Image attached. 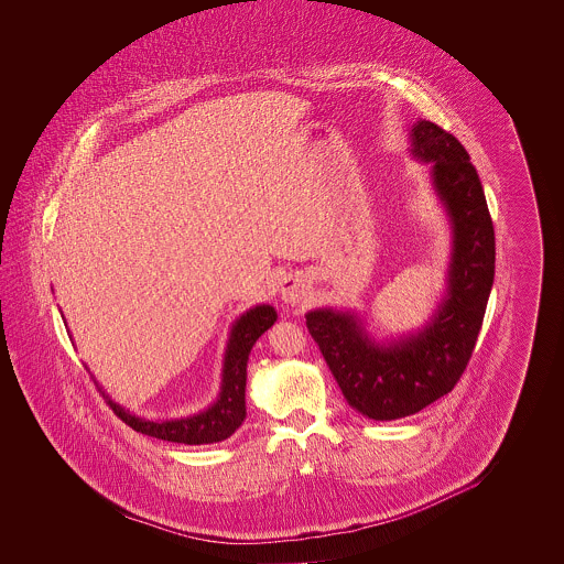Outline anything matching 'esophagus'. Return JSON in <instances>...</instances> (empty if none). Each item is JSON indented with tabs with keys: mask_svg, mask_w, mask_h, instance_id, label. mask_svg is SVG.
Returning <instances> with one entry per match:
<instances>
[{
	"mask_svg": "<svg viewBox=\"0 0 564 564\" xmlns=\"http://www.w3.org/2000/svg\"><path fill=\"white\" fill-rule=\"evenodd\" d=\"M308 293V282L304 275L300 273H291L282 280L280 284V297L284 304H291V306H297Z\"/></svg>",
	"mask_w": 564,
	"mask_h": 564,
	"instance_id": "esophagus-1",
	"label": "esophagus"
}]
</instances>
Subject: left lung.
I'll use <instances>...</instances> for the list:
<instances>
[{
  "instance_id": "8db88e82",
  "label": "left lung",
  "mask_w": 564,
  "mask_h": 564,
  "mask_svg": "<svg viewBox=\"0 0 564 564\" xmlns=\"http://www.w3.org/2000/svg\"><path fill=\"white\" fill-rule=\"evenodd\" d=\"M410 154L430 164L452 251L445 291L430 319L402 336L376 338L356 311L315 308L306 325L347 403L393 421L447 395L460 380L482 327L495 278V232L482 182L456 137L432 121L410 128Z\"/></svg>"
}]
</instances>
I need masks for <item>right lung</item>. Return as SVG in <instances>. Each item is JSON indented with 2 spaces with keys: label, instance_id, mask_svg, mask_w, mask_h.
Returning a JSON list of instances; mask_svg holds the SVG:
<instances>
[{
  "label": "right lung",
  "instance_id": "right-lung-1",
  "mask_svg": "<svg viewBox=\"0 0 564 564\" xmlns=\"http://www.w3.org/2000/svg\"><path fill=\"white\" fill-rule=\"evenodd\" d=\"M278 313L269 304H258L249 311H245L237 322L230 327L226 354H224V371H221V389L217 400L208 408L180 419H143L139 414H132L123 405L112 402L108 393L99 387V391L106 395L115 414L126 421L132 430L161 438L171 443H184V445H208L230 438L245 421V384H247V360L249 351L256 345V340L275 323Z\"/></svg>",
  "mask_w": 564,
  "mask_h": 564
}]
</instances>
